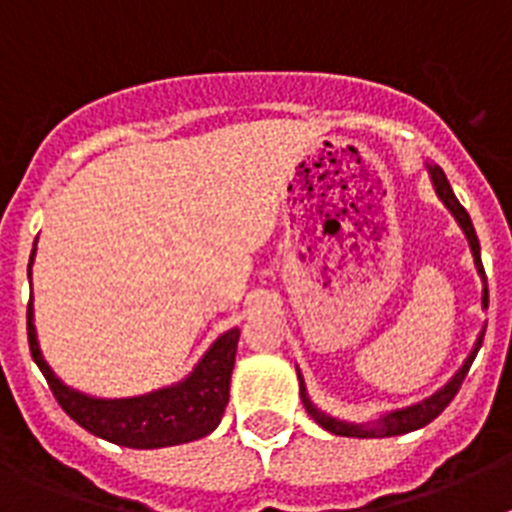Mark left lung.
<instances>
[{
    "instance_id": "obj_1",
    "label": "left lung",
    "mask_w": 512,
    "mask_h": 512,
    "mask_svg": "<svg viewBox=\"0 0 512 512\" xmlns=\"http://www.w3.org/2000/svg\"><path fill=\"white\" fill-rule=\"evenodd\" d=\"M425 169H428V174H431V182H433V189H436V194H438V200H441L443 205L449 207V212L456 217V223H459V228L464 230V235H467L469 248H472V256H474V266H477L479 277H482V307H487V277H485V266H482V259H479V241H477V233H474L472 217H469V212L459 205L454 189H451L449 179H446V174H443L441 166L425 164ZM482 338H485V330L479 333L477 343H474V348H472V354H469L467 361L461 364L459 372H456L454 377L449 379V382L443 384V387L436 392V395L425 397L423 402H418V405H410V408L392 410V413L382 415V418H379L374 425H359V423H348V420L330 418V415H325L323 410L315 408V405H312V402H310V397H307L305 379H302L300 369H297V379H300V397H302V402H305L307 413H310L312 418H315V423L323 425L325 431L336 433V436H348V438H387V436H402V433L418 431V428H423V425H428V423H431V420H436L438 415L443 413V410L449 408V402L454 400L456 392H459L461 382H464V377H467L469 366H472L474 356H477L479 346H482Z\"/></svg>"
}]
</instances>
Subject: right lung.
Listing matches in <instances>:
<instances>
[{"mask_svg":"<svg viewBox=\"0 0 512 512\" xmlns=\"http://www.w3.org/2000/svg\"><path fill=\"white\" fill-rule=\"evenodd\" d=\"M33 256L35 248L30 253V269H33ZM238 336H241L238 328L223 333L207 348V354L194 366V372L182 382L140 397L102 400V397H89L69 384H63L53 374L51 366L45 364L38 336H35L33 300L27 305L30 354L40 366L58 405L84 431L117 443V446H128V449L179 446V443L197 441L215 431L230 397V374H233Z\"/></svg>","mask_w":512,"mask_h":512,"instance_id":"1","label":"right lung"}]
</instances>
